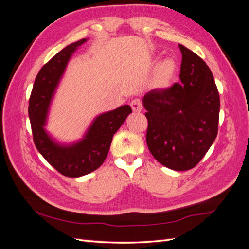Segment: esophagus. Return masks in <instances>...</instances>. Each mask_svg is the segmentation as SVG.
Returning <instances> with one entry per match:
<instances>
[{
	"label": "esophagus",
	"instance_id": "1",
	"mask_svg": "<svg viewBox=\"0 0 249 249\" xmlns=\"http://www.w3.org/2000/svg\"><path fill=\"white\" fill-rule=\"evenodd\" d=\"M131 107L134 112H140L142 110V103L140 100L135 99L131 102Z\"/></svg>",
	"mask_w": 249,
	"mask_h": 249
}]
</instances>
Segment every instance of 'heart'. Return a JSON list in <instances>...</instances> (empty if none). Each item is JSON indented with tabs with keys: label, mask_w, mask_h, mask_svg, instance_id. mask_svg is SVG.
<instances>
[{
	"label": "heart",
	"mask_w": 249,
	"mask_h": 249,
	"mask_svg": "<svg viewBox=\"0 0 249 249\" xmlns=\"http://www.w3.org/2000/svg\"><path fill=\"white\" fill-rule=\"evenodd\" d=\"M176 70V64L170 59L162 61L156 71V82L160 87H165L169 84L170 79Z\"/></svg>",
	"instance_id": "b5f03b06"
}]
</instances>
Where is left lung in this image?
I'll use <instances>...</instances> for the list:
<instances>
[{"label":"left lung","instance_id":"left-lung-1","mask_svg":"<svg viewBox=\"0 0 249 249\" xmlns=\"http://www.w3.org/2000/svg\"><path fill=\"white\" fill-rule=\"evenodd\" d=\"M182 53L180 82L142 99L148 120L146 143L155 159L177 171L196 166L217 136L220 100L212 71L195 53Z\"/></svg>","mask_w":249,"mask_h":249}]
</instances>
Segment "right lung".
Masks as SVG:
<instances>
[{
	"label": "right lung",
	"instance_id": "obj_1",
	"mask_svg": "<svg viewBox=\"0 0 249 249\" xmlns=\"http://www.w3.org/2000/svg\"><path fill=\"white\" fill-rule=\"evenodd\" d=\"M88 38L60 51L38 72L29 101V118L36 148L53 167L69 178L86 176L99 168L108 155L114 134L132 113L129 105L101 113L87 127L83 137L60 142L47 131L51 105L72 54Z\"/></svg>",
	"mask_w": 249,
	"mask_h": 249
}]
</instances>
